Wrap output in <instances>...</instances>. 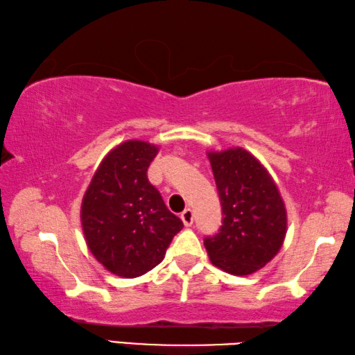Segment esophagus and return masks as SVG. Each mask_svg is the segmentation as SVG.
Returning a JSON list of instances; mask_svg holds the SVG:
<instances>
[{"instance_id":"esophagus-1","label":"esophagus","mask_w":355,"mask_h":355,"mask_svg":"<svg viewBox=\"0 0 355 355\" xmlns=\"http://www.w3.org/2000/svg\"><path fill=\"white\" fill-rule=\"evenodd\" d=\"M180 218H182L183 224H184L186 227H191L192 222H194V214H192V209H191V208H186L184 211L182 213V216H180Z\"/></svg>"}]
</instances>
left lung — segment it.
Masks as SVG:
<instances>
[{
	"mask_svg": "<svg viewBox=\"0 0 355 355\" xmlns=\"http://www.w3.org/2000/svg\"><path fill=\"white\" fill-rule=\"evenodd\" d=\"M208 159L224 214L219 233L203 241L209 260L228 274H254L284 244V199L266 167L248 150L208 152Z\"/></svg>",
	"mask_w": 355,
	"mask_h": 355,
	"instance_id": "1",
	"label": "left lung"
}]
</instances>
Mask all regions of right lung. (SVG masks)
Instances as JSON below:
<instances>
[{
  "mask_svg": "<svg viewBox=\"0 0 355 355\" xmlns=\"http://www.w3.org/2000/svg\"><path fill=\"white\" fill-rule=\"evenodd\" d=\"M158 147L127 141L112 148L94 173L81 203V225L97 261L133 279L163 261L183 222L150 184L147 169Z\"/></svg>",
  "mask_w": 355,
  "mask_h": 355,
  "instance_id": "1",
  "label": "right lung"
}]
</instances>
